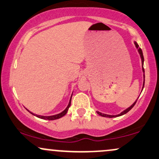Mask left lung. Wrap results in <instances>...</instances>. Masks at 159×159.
<instances>
[{"label": "left lung", "instance_id": "1", "mask_svg": "<svg viewBox=\"0 0 159 159\" xmlns=\"http://www.w3.org/2000/svg\"><path fill=\"white\" fill-rule=\"evenodd\" d=\"M134 45H135V47L137 48V49H138V53H139V54H140V58H141V62H142V70H143V87H142V90H143V87H144V83H145V74H144V69H143V62H144V58H143V52H142L141 48H140L139 45H138V43H136V42H134ZM137 100H138V98H137ZM137 100H136L135 102H134V103L132 104V105H131L130 107H128V108L125 109V110H124L123 111H122V112L120 113V114H117V115H109V114H102V113L99 112V111H96V113H97V114H98V115H100V116H104V117H109V118H112V117H116V116H122V115L125 114H126V113L129 112V111H130L131 109H132V107L134 106V105H135V103H136Z\"/></svg>", "mask_w": 159, "mask_h": 159}]
</instances>
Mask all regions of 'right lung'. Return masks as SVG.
<instances>
[{
	"mask_svg": "<svg viewBox=\"0 0 159 159\" xmlns=\"http://www.w3.org/2000/svg\"><path fill=\"white\" fill-rule=\"evenodd\" d=\"M72 96H71V97H70V100H69V104H68V106L66 107V108L64 111H62L61 113H60V114H56V115H52V116H41V115H37V114H33L32 112H30V111H29L28 110H27H27L30 113V114H32L33 115H34V116H37V117L40 118V119H43V120H54L59 119V118H61V117H62V116H64V115L67 113V111H68V110H69V107H70V105H71V100H72Z\"/></svg>",
	"mask_w": 159,
	"mask_h": 159,
	"instance_id": "obj_1",
	"label": "right lung"
}]
</instances>
